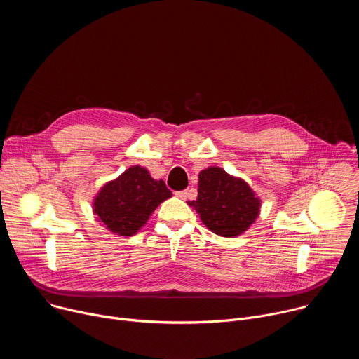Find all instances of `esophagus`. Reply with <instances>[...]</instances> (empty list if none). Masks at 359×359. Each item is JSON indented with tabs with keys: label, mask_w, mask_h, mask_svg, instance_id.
Masks as SVG:
<instances>
[{
	"label": "esophagus",
	"mask_w": 359,
	"mask_h": 359,
	"mask_svg": "<svg viewBox=\"0 0 359 359\" xmlns=\"http://www.w3.org/2000/svg\"><path fill=\"white\" fill-rule=\"evenodd\" d=\"M189 194H190V190H182V191H177V193H176V196H177L179 198H182V200L189 198Z\"/></svg>",
	"instance_id": "34e87169"
}]
</instances>
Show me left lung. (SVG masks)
Instances as JSON below:
<instances>
[{
    "label": "left lung",
    "mask_w": 359,
    "mask_h": 359,
    "mask_svg": "<svg viewBox=\"0 0 359 359\" xmlns=\"http://www.w3.org/2000/svg\"><path fill=\"white\" fill-rule=\"evenodd\" d=\"M203 224L223 237L240 236L260 215L262 201L240 177L212 166L198 173L197 198L187 201Z\"/></svg>",
    "instance_id": "1"
}]
</instances>
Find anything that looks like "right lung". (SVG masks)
<instances>
[{
  "label": "right lung",
  "mask_w": 359,
  "mask_h": 359,
  "mask_svg": "<svg viewBox=\"0 0 359 359\" xmlns=\"http://www.w3.org/2000/svg\"><path fill=\"white\" fill-rule=\"evenodd\" d=\"M169 197L172 191L163 180H155L136 165L100 187L93 198V215L109 231L133 236Z\"/></svg>",
  "instance_id": "add662e5"
}]
</instances>
